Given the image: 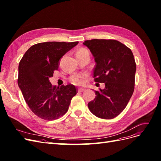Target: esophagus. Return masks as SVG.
I'll return each mask as SVG.
<instances>
[{
    "label": "esophagus",
    "instance_id": "esophagus-1",
    "mask_svg": "<svg viewBox=\"0 0 161 161\" xmlns=\"http://www.w3.org/2000/svg\"><path fill=\"white\" fill-rule=\"evenodd\" d=\"M85 89H83V88H79L78 89V91H79V92H83V91H85Z\"/></svg>",
    "mask_w": 161,
    "mask_h": 161
}]
</instances>
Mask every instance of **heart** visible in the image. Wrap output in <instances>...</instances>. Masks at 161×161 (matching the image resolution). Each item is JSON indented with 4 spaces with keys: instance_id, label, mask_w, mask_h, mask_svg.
<instances>
[{
    "instance_id": "b5f03b06",
    "label": "heart",
    "mask_w": 161,
    "mask_h": 161,
    "mask_svg": "<svg viewBox=\"0 0 161 161\" xmlns=\"http://www.w3.org/2000/svg\"><path fill=\"white\" fill-rule=\"evenodd\" d=\"M86 52L88 51H87L85 48H80V49L77 51L76 53H80ZM87 79H88V75L85 74V73H82V74H77L72 75L70 78V81L74 85H82L85 83L86 81L87 80Z\"/></svg>"
}]
</instances>
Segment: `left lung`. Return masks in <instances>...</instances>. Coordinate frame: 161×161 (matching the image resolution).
<instances>
[{"instance_id":"8db88e82","label":"left lung","mask_w":161,"mask_h":161,"mask_svg":"<svg viewBox=\"0 0 161 161\" xmlns=\"http://www.w3.org/2000/svg\"><path fill=\"white\" fill-rule=\"evenodd\" d=\"M83 45L96 63L95 82L105 84L103 89L95 91L96 97L88 103L89 109L99 118L113 119L125 108L134 92L136 65L133 53L114 40L94 39Z\"/></svg>"}]
</instances>
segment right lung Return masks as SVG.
<instances>
[{"label":"right lung","mask_w":161,"mask_h":161,"mask_svg":"<svg viewBox=\"0 0 161 161\" xmlns=\"http://www.w3.org/2000/svg\"><path fill=\"white\" fill-rule=\"evenodd\" d=\"M79 42H47L30 47L19 64L18 85L29 108L39 118L53 120L65 114L77 89L72 85L52 86L49 79L60 60Z\"/></svg>","instance_id":"right-lung-1"}]
</instances>
